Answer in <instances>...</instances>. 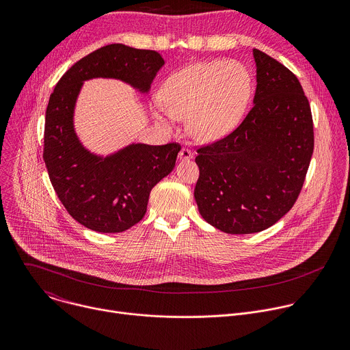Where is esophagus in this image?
Here are the masks:
<instances>
[{
  "label": "esophagus",
  "mask_w": 350,
  "mask_h": 350,
  "mask_svg": "<svg viewBox=\"0 0 350 350\" xmlns=\"http://www.w3.org/2000/svg\"><path fill=\"white\" fill-rule=\"evenodd\" d=\"M192 158H193V152L191 151L189 148H183L181 151H180V154H178V159L180 161H189Z\"/></svg>",
  "instance_id": "obj_1"
}]
</instances>
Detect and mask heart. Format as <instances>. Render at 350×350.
<instances>
[{
	"label": "heart",
	"instance_id": "heart-1",
	"mask_svg": "<svg viewBox=\"0 0 350 350\" xmlns=\"http://www.w3.org/2000/svg\"><path fill=\"white\" fill-rule=\"evenodd\" d=\"M252 94V75L238 61L192 64L166 79L159 91L165 112L155 111L163 124L188 119V133L211 142L228 134L241 120Z\"/></svg>",
	"mask_w": 350,
	"mask_h": 350
}]
</instances>
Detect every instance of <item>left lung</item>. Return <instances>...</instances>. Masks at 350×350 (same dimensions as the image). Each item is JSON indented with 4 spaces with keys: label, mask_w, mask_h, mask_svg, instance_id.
Instances as JSON below:
<instances>
[{
    "label": "left lung",
    "mask_w": 350,
    "mask_h": 350,
    "mask_svg": "<svg viewBox=\"0 0 350 350\" xmlns=\"http://www.w3.org/2000/svg\"><path fill=\"white\" fill-rule=\"evenodd\" d=\"M254 107L227 137L198 149L193 196L201 216L227 234L275 224L293 206L314 148L313 119L297 77L254 49Z\"/></svg>",
    "instance_id": "8db88e82"
}]
</instances>
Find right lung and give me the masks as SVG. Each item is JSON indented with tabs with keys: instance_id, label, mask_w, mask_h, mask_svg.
<instances>
[{
	"instance_id": "obj_1",
	"label": "right lung",
	"mask_w": 350,
	"mask_h": 350,
	"mask_svg": "<svg viewBox=\"0 0 350 350\" xmlns=\"http://www.w3.org/2000/svg\"><path fill=\"white\" fill-rule=\"evenodd\" d=\"M165 59L151 49L111 44L76 62L49 96L44 129V162L49 180L69 215L96 232H122L146 212L151 189L176 166V142H131L109 155L95 154L81 142L75 111L84 81L120 80L148 94Z\"/></svg>"
}]
</instances>
